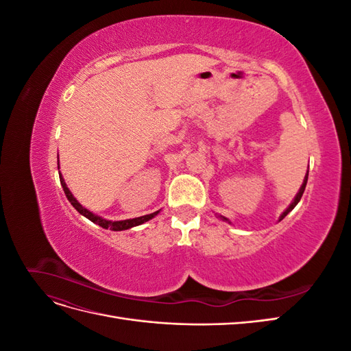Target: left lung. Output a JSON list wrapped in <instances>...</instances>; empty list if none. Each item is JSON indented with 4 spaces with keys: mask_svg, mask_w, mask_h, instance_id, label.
<instances>
[{
    "mask_svg": "<svg viewBox=\"0 0 351 351\" xmlns=\"http://www.w3.org/2000/svg\"><path fill=\"white\" fill-rule=\"evenodd\" d=\"M307 176H309V171H307V174L304 176V180H303V184H302V187H300V190H299V193H297L295 195V197H294V200L291 202V204H290V206L289 208H287L284 212H282V214H281V217H280V221L287 215V214H289V212H291L293 209H294V206L297 205V204H299V202H300V199H302V196H303V192H304V189H306V183H307ZM218 218H221L222 221H226V222H230V219L228 218H226V217H222V215H219ZM230 224H231V222H230Z\"/></svg>",
    "mask_w": 351,
    "mask_h": 351,
    "instance_id": "left-lung-1",
    "label": "left lung"
}]
</instances>
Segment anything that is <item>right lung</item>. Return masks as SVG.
Returning a JSON list of instances; mask_svg holds the SVG:
<instances>
[{"mask_svg":"<svg viewBox=\"0 0 351 351\" xmlns=\"http://www.w3.org/2000/svg\"><path fill=\"white\" fill-rule=\"evenodd\" d=\"M58 168H60V162H58ZM58 174H60V183H61V186H62V190H64V193H66V196H67V199H69L70 204L73 205V208L76 209V210L79 212V214H82L83 217H86L88 219H90L92 222H95V224H98V226H99V227H102V228H110V230H112V231L129 230V228H132V227L141 226V224H143V222L152 219L155 215H158V212H159V210H156V212H154V214L143 215V217L133 218V219L108 221V219H105V218H102V217H99V215H95L93 212L88 210L86 208H83V206L79 204V202H77V199L71 195V192L69 190V187H67V184H66V182H64V178H62L61 173H58Z\"/></svg>","mask_w":351,"mask_h":351,"instance_id":"obj_1","label":"right lung"}]
</instances>
